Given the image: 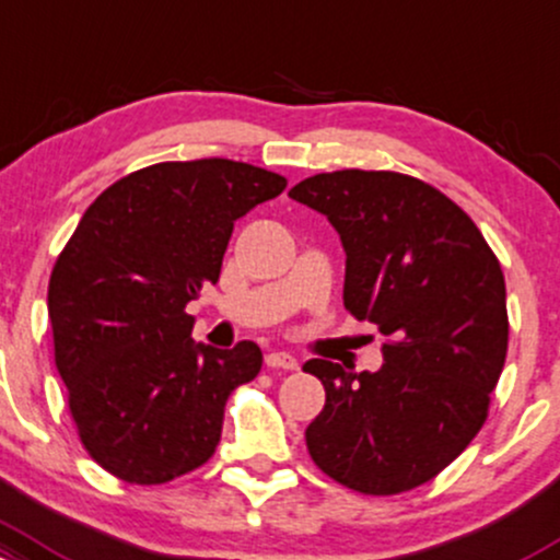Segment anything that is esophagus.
I'll list each match as a JSON object with an SVG mask.
<instances>
[{
	"label": "esophagus",
	"mask_w": 560,
	"mask_h": 560,
	"mask_svg": "<svg viewBox=\"0 0 560 560\" xmlns=\"http://www.w3.org/2000/svg\"><path fill=\"white\" fill-rule=\"evenodd\" d=\"M266 364H268V370H284V372L298 370V359L290 353H284V350H270V353L266 355Z\"/></svg>",
	"instance_id": "1"
}]
</instances>
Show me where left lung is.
Returning a JSON list of instances; mask_svg holds the SVG:
<instances>
[{"label":"left lung","instance_id":"8db88e82","mask_svg":"<svg viewBox=\"0 0 560 560\" xmlns=\"http://www.w3.org/2000/svg\"><path fill=\"white\" fill-rule=\"evenodd\" d=\"M290 196L340 233L346 308L385 337L380 372L303 366L327 390L305 430L311 459L361 494L422 487L489 417L510 329L500 260L450 196L401 172H322Z\"/></svg>","mask_w":560,"mask_h":560}]
</instances>
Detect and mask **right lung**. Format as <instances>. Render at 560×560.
<instances>
[{
  "mask_svg": "<svg viewBox=\"0 0 560 560\" xmlns=\"http://www.w3.org/2000/svg\"><path fill=\"white\" fill-rule=\"evenodd\" d=\"M287 177L231 159L130 172L88 207L55 260L47 311L55 366L88 454L138 487L201 468L225 401L262 353L194 346L186 313L218 284L233 223L276 199Z\"/></svg>",
  "mask_w": 560,
  "mask_h": 560,
  "instance_id": "obj_1",
  "label": "right lung"
}]
</instances>
